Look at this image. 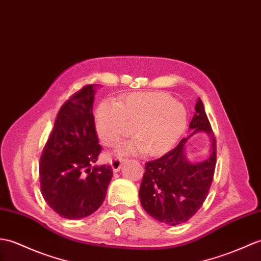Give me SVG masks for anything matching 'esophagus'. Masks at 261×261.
I'll return each instance as SVG.
<instances>
[{"label":"esophagus","mask_w":261,"mask_h":261,"mask_svg":"<svg viewBox=\"0 0 261 261\" xmlns=\"http://www.w3.org/2000/svg\"><path fill=\"white\" fill-rule=\"evenodd\" d=\"M122 163H123V160L120 159V158H114L112 161H111V168L112 170L114 172H118L121 167H122Z\"/></svg>","instance_id":"34e87169"}]
</instances>
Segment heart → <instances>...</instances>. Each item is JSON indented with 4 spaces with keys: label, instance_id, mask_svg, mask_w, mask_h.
I'll use <instances>...</instances> for the list:
<instances>
[{
    "label": "heart",
    "instance_id": "b5f03b06",
    "mask_svg": "<svg viewBox=\"0 0 261 261\" xmlns=\"http://www.w3.org/2000/svg\"><path fill=\"white\" fill-rule=\"evenodd\" d=\"M101 141L116 148L133 129L136 139L125 143L118 155L145 151L159 155L171 150L187 129L188 114L181 103L163 92H135L118 102L103 101L95 112Z\"/></svg>",
    "mask_w": 261,
    "mask_h": 261
}]
</instances>
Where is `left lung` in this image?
<instances>
[{"label":"left lung","instance_id":"left-lung-1","mask_svg":"<svg viewBox=\"0 0 261 261\" xmlns=\"http://www.w3.org/2000/svg\"><path fill=\"white\" fill-rule=\"evenodd\" d=\"M195 110L189 124L190 135L161 158L145 163L139 190L142 208L168 226L184 223L197 213L207 198L214 179L216 139L200 98ZM199 132L211 138L210 155L203 162L191 163L186 156V142Z\"/></svg>","mask_w":261,"mask_h":261}]
</instances>
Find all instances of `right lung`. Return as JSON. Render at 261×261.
<instances>
[{
  "mask_svg": "<svg viewBox=\"0 0 261 261\" xmlns=\"http://www.w3.org/2000/svg\"><path fill=\"white\" fill-rule=\"evenodd\" d=\"M98 86L83 87L61 107L41 154L42 196L65 219L98 210L113 174L110 166H93L102 149L92 112Z\"/></svg>",
  "mask_w": 261,
  "mask_h": 261,
  "instance_id": "right-lung-1",
  "label": "right lung"
}]
</instances>
